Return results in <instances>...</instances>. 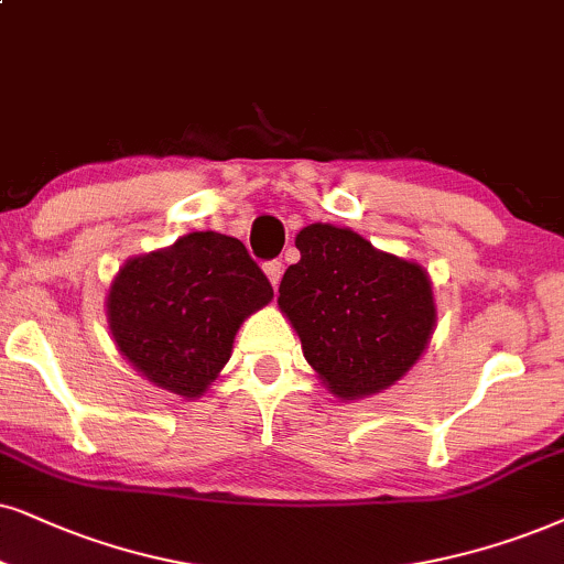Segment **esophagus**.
I'll list each match as a JSON object with an SVG mask.
<instances>
[{
  "label": "esophagus",
  "instance_id": "obj_1",
  "mask_svg": "<svg viewBox=\"0 0 564 564\" xmlns=\"http://www.w3.org/2000/svg\"><path fill=\"white\" fill-rule=\"evenodd\" d=\"M265 275H268V281L273 283V289L278 286V281H281V273H283V265L278 260H270V262H265Z\"/></svg>",
  "mask_w": 564,
  "mask_h": 564
}]
</instances>
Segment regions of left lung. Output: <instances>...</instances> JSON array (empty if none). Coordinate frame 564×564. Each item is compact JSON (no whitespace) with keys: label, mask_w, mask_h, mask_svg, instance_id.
I'll return each mask as SVG.
<instances>
[{"label":"left lung","mask_w":564,"mask_h":564,"mask_svg":"<svg viewBox=\"0 0 564 564\" xmlns=\"http://www.w3.org/2000/svg\"><path fill=\"white\" fill-rule=\"evenodd\" d=\"M296 249L302 260L283 273L278 306L304 359L340 401L388 390L416 365L437 323L426 270L330 224L299 231Z\"/></svg>","instance_id":"8db88e82"}]
</instances>
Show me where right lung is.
Returning a JSON list of instances; mask_svg holds the SVG:
<instances>
[{"label": "right lung", "instance_id": "obj_1", "mask_svg": "<svg viewBox=\"0 0 564 564\" xmlns=\"http://www.w3.org/2000/svg\"><path fill=\"white\" fill-rule=\"evenodd\" d=\"M270 299L273 286L239 239L192 231L127 260L106 315L124 359L155 388L192 401L229 361L241 323Z\"/></svg>", "mask_w": 564, "mask_h": 564}]
</instances>
